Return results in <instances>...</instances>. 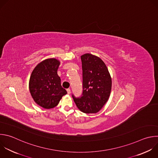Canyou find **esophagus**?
<instances>
[{
    "label": "esophagus",
    "mask_w": 158,
    "mask_h": 158,
    "mask_svg": "<svg viewBox=\"0 0 158 158\" xmlns=\"http://www.w3.org/2000/svg\"><path fill=\"white\" fill-rule=\"evenodd\" d=\"M67 92L68 94H71V89H67Z\"/></svg>",
    "instance_id": "esophagus-1"
}]
</instances>
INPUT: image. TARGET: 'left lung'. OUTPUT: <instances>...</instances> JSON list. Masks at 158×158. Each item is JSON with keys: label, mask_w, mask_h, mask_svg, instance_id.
Wrapping results in <instances>:
<instances>
[{"label": "left lung", "mask_w": 158, "mask_h": 158, "mask_svg": "<svg viewBox=\"0 0 158 158\" xmlns=\"http://www.w3.org/2000/svg\"><path fill=\"white\" fill-rule=\"evenodd\" d=\"M83 92L81 98L73 95L77 108L85 114H96L108 101L112 90V77L104 62L98 56L85 53L81 56Z\"/></svg>", "instance_id": "obj_1"}]
</instances>
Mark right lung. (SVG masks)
Segmentation results:
<instances>
[{"mask_svg": "<svg viewBox=\"0 0 158 158\" xmlns=\"http://www.w3.org/2000/svg\"><path fill=\"white\" fill-rule=\"evenodd\" d=\"M60 64L58 60L48 58L38 63L31 74L30 92L35 102L44 109L55 107L67 94L57 73Z\"/></svg>", "mask_w": 158, "mask_h": 158, "instance_id": "1", "label": "right lung"}]
</instances>
